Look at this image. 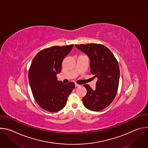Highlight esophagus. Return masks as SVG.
Wrapping results in <instances>:
<instances>
[{
	"instance_id": "1",
	"label": "esophagus",
	"mask_w": 148,
	"mask_h": 148,
	"mask_svg": "<svg viewBox=\"0 0 148 148\" xmlns=\"http://www.w3.org/2000/svg\"><path fill=\"white\" fill-rule=\"evenodd\" d=\"M79 85H78V84H75V87H79Z\"/></svg>"
}]
</instances>
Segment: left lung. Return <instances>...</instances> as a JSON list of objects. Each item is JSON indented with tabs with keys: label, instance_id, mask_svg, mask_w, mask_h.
<instances>
[{
	"label": "left lung",
	"instance_id": "obj_1",
	"mask_svg": "<svg viewBox=\"0 0 148 148\" xmlns=\"http://www.w3.org/2000/svg\"><path fill=\"white\" fill-rule=\"evenodd\" d=\"M75 46L88 56L92 78H97L95 90L87 84L84 85L87 91L82 98L84 105L91 111H101L107 107L116 95L120 75L118 62L112 53L103 45L87 44Z\"/></svg>",
	"mask_w": 148,
	"mask_h": 148
}]
</instances>
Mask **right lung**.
Masks as SVG:
<instances>
[{
  "label": "right lung",
  "instance_id": "add662e5",
  "mask_svg": "<svg viewBox=\"0 0 148 148\" xmlns=\"http://www.w3.org/2000/svg\"><path fill=\"white\" fill-rule=\"evenodd\" d=\"M73 46H53L42 50L32 62L28 74L30 88L39 106L47 111L62 110L74 88V83L64 84L56 77L61 71L63 59Z\"/></svg>",
  "mask_w": 148,
  "mask_h": 148
}]
</instances>
